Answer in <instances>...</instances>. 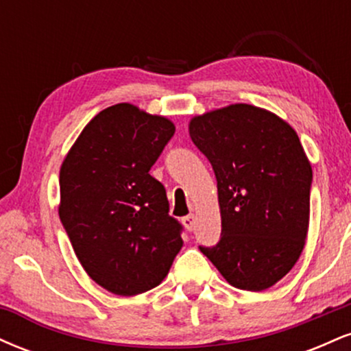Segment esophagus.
I'll list each match as a JSON object with an SVG mask.
<instances>
[{
  "label": "esophagus",
  "mask_w": 351,
  "mask_h": 351,
  "mask_svg": "<svg viewBox=\"0 0 351 351\" xmlns=\"http://www.w3.org/2000/svg\"><path fill=\"white\" fill-rule=\"evenodd\" d=\"M183 224L184 228L188 229V231H193L195 229V224H196V216L195 215H188L183 217Z\"/></svg>",
  "instance_id": "obj_1"
}]
</instances>
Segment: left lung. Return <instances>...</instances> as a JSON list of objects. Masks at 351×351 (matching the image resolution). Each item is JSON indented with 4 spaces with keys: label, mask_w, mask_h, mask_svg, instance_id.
I'll return each mask as SVG.
<instances>
[{
    "label": "left lung",
    "mask_w": 351,
    "mask_h": 351,
    "mask_svg": "<svg viewBox=\"0 0 351 351\" xmlns=\"http://www.w3.org/2000/svg\"><path fill=\"white\" fill-rule=\"evenodd\" d=\"M193 143L217 181L221 241L199 247L232 287L261 292L295 265L308 232L310 165L279 115L249 104L189 120Z\"/></svg>",
    "instance_id": "1"
}]
</instances>
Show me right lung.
Segmentation results:
<instances>
[{"label": "right lung", "instance_id": "1", "mask_svg": "<svg viewBox=\"0 0 351 351\" xmlns=\"http://www.w3.org/2000/svg\"><path fill=\"white\" fill-rule=\"evenodd\" d=\"M175 123L134 104L104 108L60 165L59 217L80 265L115 295L162 284L183 247L167 191L150 168Z\"/></svg>", "mask_w": 351, "mask_h": 351}]
</instances>
